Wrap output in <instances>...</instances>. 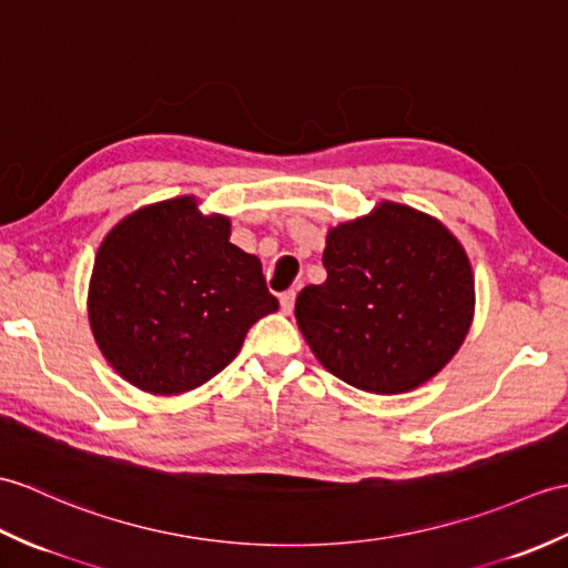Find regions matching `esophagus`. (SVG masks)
<instances>
[{"mask_svg":"<svg viewBox=\"0 0 568 568\" xmlns=\"http://www.w3.org/2000/svg\"><path fill=\"white\" fill-rule=\"evenodd\" d=\"M295 290H287V293H283L281 295V310H283V314H293V310H295Z\"/></svg>","mask_w":568,"mask_h":568,"instance_id":"1","label":"esophagus"}]
</instances>
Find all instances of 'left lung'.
Returning <instances> with one entry per match:
<instances>
[{
  "label": "left lung",
  "instance_id": "left-lung-1",
  "mask_svg": "<svg viewBox=\"0 0 568 568\" xmlns=\"http://www.w3.org/2000/svg\"><path fill=\"white\" fill-rule=\"evenodd\" d=\"M322 261L326 281L297 295V326L316 361L351 387L406 394L465 344L474 273L438 217L382 201L328 230Z\"/></svg>",
  "mask_w": 568,
  "mask_h": 568
}]
</instances>
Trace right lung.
Wrapping results in <instances>:
<instances>
[{"label":"right lung","mask_w":568,"mask_h":568,"mask_svg":"<svg viewBox=\"0 0 568 568\" xmlns=\"http://www.w3.org/2000/svg\"><path fill=\"white\" fill-rule=\"evenodd\" d=\"M232 222L179 195L125 215L103 236L87 312L103 358L130 385L174 397L215 377L261 316L278 310L261 261Z\"/></svg>","instance_id":"1"}]
</instances>
